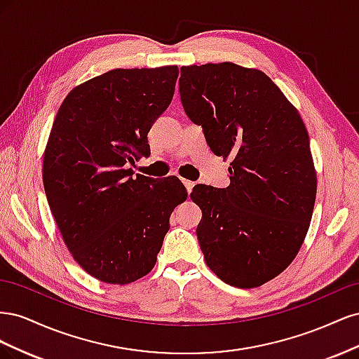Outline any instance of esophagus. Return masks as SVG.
Masks as SVG:
<instances>
[{"label":"esophagus","mask_w":359,"mask_h":359,"mask_svg":"<svg viewBox=\"0 0 359 359\" xmlns=\"http://www.w3.org/2000/svg\"><path fill=\"white\" fill-rule=\"evenodd\" d=\"M182 184H184V187H186L187 193L190 194V193H191V189L194 187V182H193V181H189V180H182Z\"/></svg>","instance_id":"esophagus-1"}]
</instances>
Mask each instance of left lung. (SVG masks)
Segmentation results:
<instances>
[{"label":"left lung","mask_w":359,"mask_h":359,"mask_svg":"<svg viewBox=\"0 0 359 359\" xmlns=\"http://www.w3.org/2000/svg\"><path fill=\"white\" fill-rule=\"evenodd\" d=\"M180 95L212 153L232 158L229 187L190 194L205 262L227 285L257 287L289 266L309 231L316 170L307 128L264 72L233 62L181 67Z\"/></svg>","instance_id":"left-lung-1"}]
</instances>
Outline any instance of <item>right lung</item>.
Wrapping results in <instances>:
<instances>
[{"mask_svg":"<svg viewBox=\"0 0 359 359\" xmlns=\"http://www.w3.org/2000/svg\"><path fill=\"white\" fill-rule=\"evenodd\" d=\"M177 66L115 69L76 86L60 106L43 158L50 211L74 260L111 285L154 268L173 208L187 199L177 178L132 177L149 156L148 132L175 93Z\"/></svg>","mask_w":359,"mask_h":359,"instance_id":"obj_1","label":"right lung"}]
</instances>
